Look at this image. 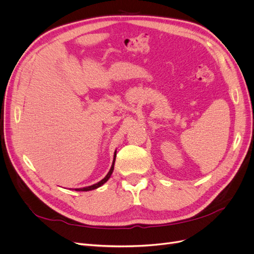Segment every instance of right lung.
Wrapping results in <instances>:
<instances>
[{
	"mask_svg": "<svg viewBox=\"0 0 254 254\" xmlns=\"http://www.w3.org/2000/svg\"><path fill=\"white\" fill-rule=\"evenodd\" d=\"M114 162H115V156H114V159H113V162H112V165H111V168H110V171H109V173L106 175V177H105V178H104L103 180H101V181H99V182H97V183L93 184V186H90V187H86V188H81V189H76V190H81V191H88V190H95V189H97V188H99V187H102L104 183H106L107 181H108V179L110 178V176L112 175V173H113V170H114Z\"/></svg>",
	"mask_w": 254,
	"mask_h": 254,
	"instance_id": "1",
	"label": "right lung"
}]
</instances>
